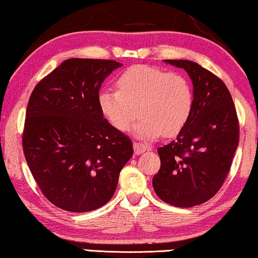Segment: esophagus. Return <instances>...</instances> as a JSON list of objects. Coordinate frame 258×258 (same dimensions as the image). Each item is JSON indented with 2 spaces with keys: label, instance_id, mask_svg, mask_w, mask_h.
<instances>
[{
  "label": "esophagus",
  "instance_id": "esophagus-1",
  "mask_svg": "<svg viewBox=\"0 0 258 258\" xmlns=\"http://www.w3.org/2000/svg\"><path fill=\"white\" fill-rule=\"evenodd\" d=\"M133 146H134V153H136L137 155L144 153L145 151L148 150V147L146 146V145H144L141 143H134Z\"/></svg>",
  "mask_w": 258,
  "mask_h": 258
}]
</instances>
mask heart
Masks as SVG:
<instances>
[{
  "instance_id": "1",
  "label": "heart",
  "mask_w": 258,
  "mask_h": 258,
  "mask_svg": "<svg viewBox=\"0 0 258 258\" xmlns=\"http://www.w3.org/2000/svg\"><path fill=\"white\" fill-rule=\"evenodd\" d=\"M117 89L101 90L98 105L115 130L125 132L137 117L133 133L144 140L176 136L193 111L194 93L184 76L161 69L136 65L117 79Z\"/></svg>"
}]
</instances>
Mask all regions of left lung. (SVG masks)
<instances>
[{"mask_svg": "<svg viewBox=\"0 0 258 258\" xmlns=\"http://www.w3.org/2000/svg\"><path fill=\"white\" fill-rule=\"evenodd\" d=\"M165 61L189 76L194 104L176 139L158 148L161 166L153 188L168 205L188 208L210 200L222 187L238 145V119L229 90L219 77L194 61Z\"/></svg>", "mask_w": 258, "mask_h": 258, "instance_id": "8db88e82", "label": "left lung"}]
</instances>
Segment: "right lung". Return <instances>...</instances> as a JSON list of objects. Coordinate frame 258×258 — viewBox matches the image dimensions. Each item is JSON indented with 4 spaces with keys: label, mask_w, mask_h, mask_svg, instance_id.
I'll return each instance as SVG.
<instances>
[{
    "label": "right lung",
    "mask_w": 258,
    "mask_h": 258,
    "mask_svg": "<svg viewBox=\"0 0 258 258\" xmlns=\"http://www.w3.org/2000/svg\"><path fill=\"white\" fill-rule=\"evenodd\" d=\"M115 60L70 58L42 79L29 99L23 152L44 197L86 213L113 197L132 141L104 118L98 93Z\"/></svg>",
    "instance_id": "obj_1"
}]
</instances>
